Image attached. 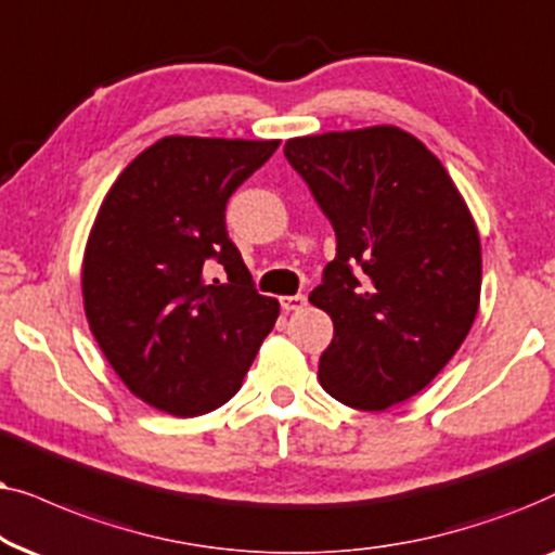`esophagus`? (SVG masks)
I'll return each instance as SVG.
<instances>
[{
    "instance_id": "esophagus-1",
    "label": "esophagus",
    "mask_w": 555,
    "mask_h": 555,
    "mask_svg": "<svg viewBox=\"0 0 555 555\" xmlns=\"http://www.w3.org/2000/svg\"><path fill=\"white\" fill-rule=\"evenodd\" d=\"M282 307L286 312H299V309L307 307L305 294H294V297H282Z\"/></svg>"
}]
</instances>
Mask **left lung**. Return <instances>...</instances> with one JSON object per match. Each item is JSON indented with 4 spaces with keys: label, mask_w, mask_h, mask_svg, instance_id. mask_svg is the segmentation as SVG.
Segmentation results:
<instances>
[{
    "label": "left lung",
    "mask_w": 555,
    "mask_h": 555,
    "mask_svg": "<svg viewBox=\"0 0 555 555\" xmlns=\"http://www.w3.org/2000/svg\"><path fill=\"white\" fill-rule=\"evenodd\" d=\"M337 235L309 294L335 324L320 383L339 403L386 411L441 373L475 322L482 246L444 165L398 127L284 144Z\"/></svg>",
    "instance_id": "obj_1"
}]
</instances>
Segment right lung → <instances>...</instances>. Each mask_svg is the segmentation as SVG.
Returning <instances> with one entry per match:
<instances>
[{"instance_id":"add662e5","label":"right lung","mask_w":555,"mask_h":555,"mask_svg":"<svg viewBox=\"0 0 555 555\" xmlns=\"http://www.w3.org/2000/svg\"><path fill=\"white\" fill-rule=\"evenodd\" d=\"M279 139L165 137L131 159L88 235L83 307L95 343L131 393L201 416L241 388L279 301L254 289L225 231V203ZM224 266L208 283L204 266Z\"/></svg>"}]
</instances>
